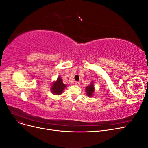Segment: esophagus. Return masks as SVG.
<instances>
[{
    "mask_svg": "<svg viewBox=\"0 0 148 148\" xmlns=\"http://www.w3.org/2000/svg\"><path fill=\"white\" fill-rule=\"evenodd\" d=\"M75 84L76 85H78V86H79V85L80 84V82H75Z\"/></svg>",
    "mask_w": 148,
    "mask_h": 148,
    "instance_id": "obj_1",
    "label": "esophagus"
}]
</instances>
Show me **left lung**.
<instances>
[{
	"label": "left lung",
	"instance_id": "left-lung-1",
	"mask_svg": "<svg viewBox=\"0 0 148 148\" xmlns=\"http://www.w3.org/2000/svg\"><path fill=\"white\" fill-rule=\"evenodd\" d=\"M95 85H94V82L92 81L90 84L86 87L85 91H86V95L88 97H92L94 95V93H95Z\"/></svg>",
	"mask_w": 148,
	"mask_h": 148
}]
</instances>
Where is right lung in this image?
<instances>
[{"label": "right lung", "instance_id": "obj_1", "mask_svg": "<svg viewBox=\"0 0 148 148\" xmlns=\"http://www.w3.org/2000/svg\"><path fill=\"white\" fill-rule=\"evenodd\" d=\"M67 87L66 85L62 82V79L60 77H58L56 81L53 82L51 86V91L54 95H60L64 89Z\"/></svg>", "mask_w": 148, "mask_h": 148}]
</instances>
